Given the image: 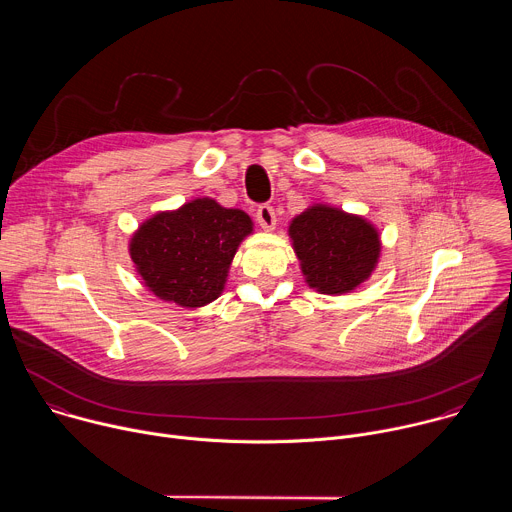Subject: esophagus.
Listing matches in <instances>:
<instances>
[{
	"instance_id": "obj_1",
	"label": "esophagus",
	"mask_w": 512,
	"mask_h": 512,
	"mask_svg": "<svg viewBox=\"0 0 512 512\" xmlns=\"http://www.w3.org/2000/svg\"><path fill=\"white\" fill-rule=\"evenodd\" d=\"M257 223L261 225V229H265V231H273L275 229V225H277V218H275V210H273V206H269V204H261L259 208H257Z\"/></svg>"
}]
</instances>
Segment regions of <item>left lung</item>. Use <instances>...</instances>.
I'll list each match as a JSON object with an SVG mask.
<instances>
[{
  "label": "left lung",
  "mask_w": 512,
  "mask_h": 512,
  "mask_svg": "<svg viewBox=\"0 0 512 512\" xmlns=\"http://www.w3.org/2000/svg\"><path fill=\"white\" fill-rule=\"evenodd\" d=\"M289 239L306 283L320 294L342 296L367 281L381 255L375 225L330 204H312L289 223Z\"/></svg>",
  "instance_id": "obj_1"
}]
</instances>
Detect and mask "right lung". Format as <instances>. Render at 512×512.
Segmentation results:
<instances>
[{"label":"right lung","instance_id":"1","mask_svg":"<svg viewBox=\"0 0 512 512\" xmlns=\"http://www.w3.org/2000/svg\"><path fill=\"white\" fill-rule=\"evenodd\" d=\"M251 233L247 212L208 196L194 198L141 223L129 241V255L154 296L200 308L223 294L233 257Z\"/></svg>","mask_w":512,"mask_h":512}]
</instances>
